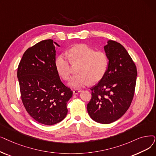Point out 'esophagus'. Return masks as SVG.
<instances>
[{"label": "esophagus", "mask_w": 156, "mask_h": 156, "mask_svg": "<svg viewBox=\"0 0 156 156\" xmlns=\"http://www.w3.org/2000/svg\"><path fill=\"white\" fill-rule=\"evenodd\" d=\"M73 92L74 94H78L79 92H81V90H78V89H75V90H74Z\"/></svg>", "instance_id": "esophagus-1"}]
</instances>
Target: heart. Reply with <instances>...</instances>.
Listing matches in <instances>:
<instances>
[{
	"mask_svg": "<svg viewBox=\"0 0 156 156\" xmlns=\"http://www.w3.org/2000/svg\"><path fill=\"white\" fill-rule=\"evenodd\" d=\"M66 56L60 55L55 61L58 74L63 80L71 76V63H80L77 75L74 76L68 83L74 89H80L96 83L103 78L108 67V58L104 51H95L85 44H77L66 52Z\"/></svg>",
	"mask_w": 156,
	"mask_h": 156,
	"instance_id": "b5f03b06",
	"label": "heart"
}]
</instances>
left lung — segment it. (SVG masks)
Here are the masks:
<instances>
[{
  "instance_id": "1",
  "label": "left lung",
  "mask_w": 156,
  "mask_h": 156,
  "mask_svg": "<svg viewBox=\"0 0 156 156\" xmlns=\"http://www.w3.org/2000/svg\"><path fill=\"white\" fill-rule=\"evenodd\" d=\"M104 46L108 67L99 83L90 88L92 98L87 104L90 118L101 124L120 119L129 108L134 97L137 70L124 47L115 41Z\"/></svg>"
}]
</instances>
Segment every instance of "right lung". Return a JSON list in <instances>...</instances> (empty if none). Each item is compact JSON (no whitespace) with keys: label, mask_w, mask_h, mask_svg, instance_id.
I'll use <instances>...</instances> for the list:
<instances>
[{"label":"right lung","mask_w":156,"mask_h":156,"mask_svg":"<svg viewBox=\"0 0 156 156\" xmlns=\"http://www.w3.org/2000/svg\"><path fill=\"white\" fill-rule=\"evenodd\" d=\"M56 45L43 40L27 50L18 67L17 77L22 103L37 122L51 126L67 115V103L73 91L60 79L55 61Z\"/></svg>","instance_id":"obj_1"}]
</instances>
